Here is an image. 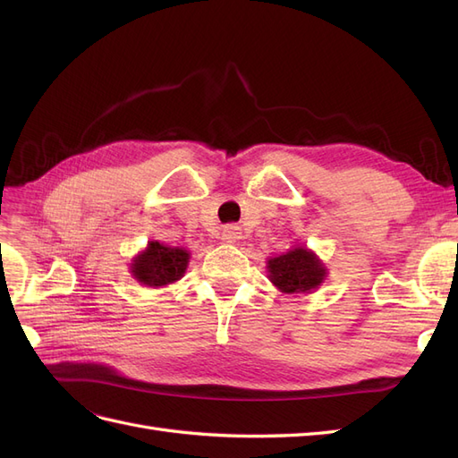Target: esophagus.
<instances>
[{
	"label": "esophagus",
	"mask_w": 458,
	"mask_h": 458,
	"mask_svg": "<svg viewBox=\"0 0 458 458\" xmlns=\"http://www.w3.org/2000/svg\"><path fill=\"white\" fill-rule=\"evenodd\" d=\"M221 237H224V241L227 242H239L242 239V229L239 225H225Z\"/></svg>",
	"instance_id": "esophagus-1"
}]
</instances>
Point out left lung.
<instances>
[{
    "label": "left lung",
    "mask_w": 458,
    "mask_h": 458,
    "mask_svg": "<svg viewBox=\"0 0 458 458\" xmlns=\"http://www.w3.org/2000/svg\"><path fill=\"white\" fill-rule=\"evenodd\" d=\"M267 276L283 294H311L325 283L328 269L308 246L294 244L284 254L267 258Z\"/></svg>",
    "instance_id": "obj_1"
}]
</instances>
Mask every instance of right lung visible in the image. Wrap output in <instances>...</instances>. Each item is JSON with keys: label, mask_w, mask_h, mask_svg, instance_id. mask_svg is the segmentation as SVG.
<instances>
[{"label": "right lung", "mask_w": 458, "mask_h": 458, "mask_svg": "<svg viewBox=\"0 0 458 458\" xmlns=\"http://www.w3.org/2000/svg\"><path fill=\"white\" fill-rule=\"evenodd\" d=\"M191 252L179 246H165L148 241L145 250L130 263V273L137 283L148 288H160L177 283L187 271Z\"/></svg>", "instance_id": "right-lung-1"}]
</instances>
